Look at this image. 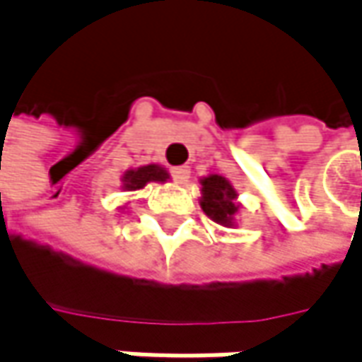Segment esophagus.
Returning a JSON list of instances; mask_svg holds the SVG:
<instances>
[{"instance_id":"34e87169","label":"esophagus","mask_w":362,"mask_h":362,"mask_svg":"<svg viewBox=\"0 0 362 362\" xmlns=\"http://www.w3.org/2000/svg\"><path fill=\"white\" fill-rule=\"evenodd\" d=\"M170 173H173V177H175L179 183H187V181H189V175H192V168H189V166H175Z\"/></svg>"}]
</instances>
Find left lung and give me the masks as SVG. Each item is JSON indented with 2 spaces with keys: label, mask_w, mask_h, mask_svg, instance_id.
Wrapping results in <instances>:
<instances>
[{
  "label": "left lung",
  "mask_w": 362,
  "mask_h": 362,
  "mask_svg": "<svg viewBox=\"0 0 362 362\" xmlns=\"http://www.w3.org/2000/svg\"><path fill=\"white\" fill-rule=\"evenodd\" d=\"M200 206L204 214L210 216L214 223L233 229L238 225L240 202L231 181L221 175H208L200 179Z\"/></svg>",
  "instance_id": "left-lung-1"
}]
</instances>
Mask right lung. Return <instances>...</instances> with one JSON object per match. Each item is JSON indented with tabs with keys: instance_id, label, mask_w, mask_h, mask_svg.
<instances>
[{
	"instance_id": "right-lung-1",
	"label": "right lung",
	"mask_w": 362,
	"mask_h": 362,
	"mask_svg": "<svg viewBox=\"0 0 362 362\" xmlns=\"http://www.w3.org/2000/svg\"><path fill=\"white\" fill-rule=\"evenodd\" d=\"M170 179L168 170L160 164H146L131 168L122 175V189L124 192H139L148 183H166Z\"/></svg>"
}]
</instances>
